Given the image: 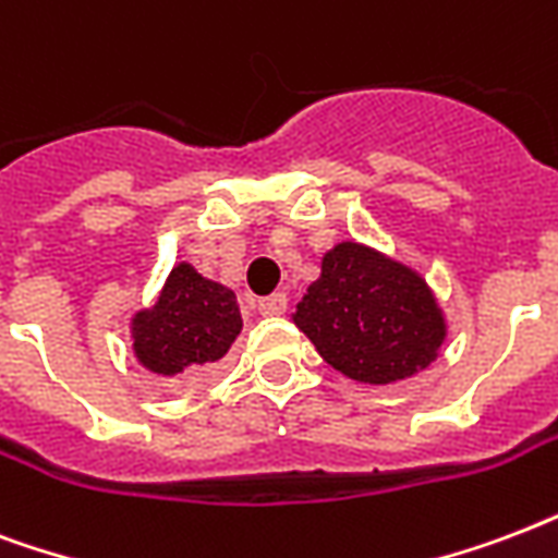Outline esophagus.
I'll use <instances>...</instances> for the list:
<instances>
[{
	"instance_id": "esophagus-1",
	"label": "esophagus",
	"mask_w": 558,
	"mask_h": 558,
	"mask_svg": "<svg viewBox=\"0 0 558 558\" xmlns=\"http://www.w3.org/2000/svg\"><path fill=\"white\" fill-rule=\"evenodd\" d=\"M284 308H288V296L284 293H270L265 300H258V314H265V317L284 314Z\"/></svg>"
}]
</instances>
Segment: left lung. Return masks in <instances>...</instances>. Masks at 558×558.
<instances>
[{
  "label": "left lung",
  "mask_w": 558,
  "mask_h": 558,
  "mask_svg": "<svg viewBox=\"0 0 558 558\" xmlns=\"http://www.w3.org/2000/svg\"><path fill=\"white\" fill-rule=\"evenodd\" d=\"M293 323L326 364L361 384H392L436 361L445 317L416 270L357 241L323 256Z\"/></svg>",
  "instance_id": "left-lung-1"
}]
</instances>
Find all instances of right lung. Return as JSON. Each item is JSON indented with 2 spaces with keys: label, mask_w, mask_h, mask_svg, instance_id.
<instances>
[{
  "label": "right lung",
  "mask_w": 558,
  "mask_h": 558,
  "mask_svg": "<svg viewBox=\"0 0 558 558\" xmlns=\"http://www.w3.org/2000/svg\"><path fill=\"white\" fill-rule=\"evenodd\" d=\"M241 335L235 293L201 276L189 262L168 274L157 302L131 323L133 355L166 378L197 375L227 355Z\"/></svg>",
  "instance_id": "add662e5"
}]
</instances>
